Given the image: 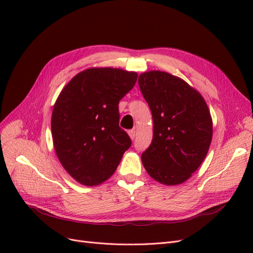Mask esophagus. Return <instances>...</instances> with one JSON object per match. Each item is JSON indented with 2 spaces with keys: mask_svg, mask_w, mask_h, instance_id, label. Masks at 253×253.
Instances as JSON below:
<instances>
[{
  "mask_svg": "<svg viewBox=\"0 0 253 253\" xmlns=\"http://www.w3.org/2000/svg\"><path fill=\"white\" fill-rule=\"evenodd\" d=\"M128 136H129V138H131L132 140L135 139V137H136V131H135V129H131V131H128Z\"/></svg>",
  "mask_w": 253,
  "mask_h": 253,
  "instance_id": "obj_1",
  "label": "esophagus"
}]
</instances>
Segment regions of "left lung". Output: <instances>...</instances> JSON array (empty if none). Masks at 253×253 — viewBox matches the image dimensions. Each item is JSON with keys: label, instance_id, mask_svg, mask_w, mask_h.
Listing matches in <instances>:
<instances>
[{"label": "left lung", "instance_id": "obj_1", "mask_svg": "<svg viewBox=\"0 0 253 253\" xmlns=\"http://www.w3.org/2000/svg\"><path fill=\"white\" fill-rule=\"evenodd\" d=\"M138 83L153 118V139L142 165L163 185H180L208 154L213 134L208 105L196 88L167 72L142 73Z\"/></svg>", "mask_w": 253, "mask_h": 253}]
</instances>
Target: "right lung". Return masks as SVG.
<instances>
[{"mask_svg":"<svg viewBox=\"0 0 253 253\" xmlns=\"http://www.w3.org/2000/svg\"><path fill=\"white\" fill-rule=\"evenodd\" d=\"M137 76L121 68H86L74 76L53 104V149L64 170L81 185L108 180L131 147L119 127L118 104Z\"/></svg>","mask_w":253,"mask_h":253,"instance_id":"add662e5","label":"right lung"}]
</instances>
